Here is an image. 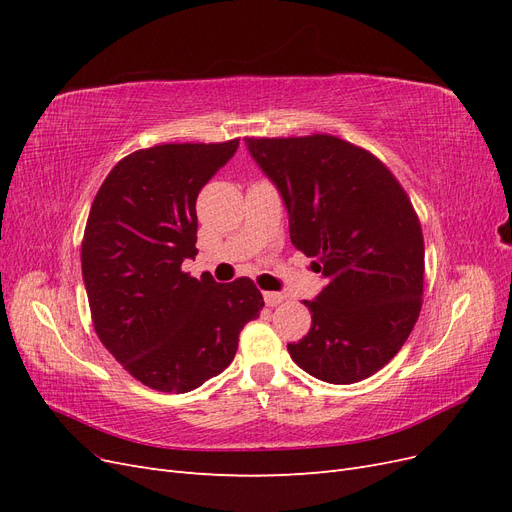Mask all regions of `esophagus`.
Returning a JSON list of instances; mask_svg holds the SVG:
<instances>
[{
    "label": "esophagus",
    "instance_id": "1",
    "mask_svg": "<svg viewBox=\"0 0 512 512\" xmlns=\"http://www.w3.org/2000/svg\"><path fill=\"white\" fill-rule=\"evenodd\" d=\"M282 301H284V294H280V292H265V303L269 307H277Z\"/></svg>",
    "mask_w": 512,
    "mask_h": 512
}]
</instances>
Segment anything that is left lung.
I'll return each mask as SVG.
<instances>
[{
  "mask_svg": "<svg viewBox=\"0 0 512 512\" xmlns=\"http://www.w3.org/2000/svg\"><path fill=\"white\" fill-rule=\"evenodd\" d=\"M245 147L284 200L292 245L327 280L303 301L312 329L288 344L292 361L331 384L374 376L423 305L425 245L408 194L376 156L337 136L245 138Z\"/></svg>",
  "mask_w": 512,
  "mask_h": 512,
  "instance_id": "1",
  "label": "left lung"
}]
</instances>
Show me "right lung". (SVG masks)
Wrapping results in <instances>:
<instances>
[{
    "instance_id": "1",
    "label": "right lung",
    "mask_w": 512,
    "mask_h": 512,
    "mask_svg": "<svg viewBox=\"0 0 512 512\" xmlns=\"http://www.w3.org/2000/svg\"><path fill=\"white\" fill-rule=\"evenodd\" d=\"M228 143L138 149L94 198L81 247L91 320L104 348L138 382L188 393L235 359L239 333L265 307L247 277L218 284L181 271L196 256V198L235 156Z\"/></svg>"
}]
</instances>
